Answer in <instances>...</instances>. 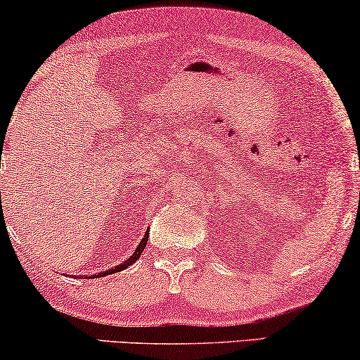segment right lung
<instances>
[{"instance_id":"1","label":"right lung","mask_w":360,"mask_h":360,"mask_svg":"<svg viewBox=\"0 0 360 360\" xmlns=\"http://www.w3.org/2000/svg\"><path fill=\"white\" fill-rule=\"evenodd\" d=\"M147 239H149V231H147V233L144 234V238H142V240L139 243V245H137V249L134 250V254L131 255L129 259L127 260H124V264H121V265H116L115 269H110V270H105V272H100V274H95V275H90V277H85V278H100V277H105V275H111V274H116V272H121V270H124V269H127L129 267V265H132L136 262L137 259L141 257V254H142V250L146 249V244H147Z\"/></svg>"}]
</instances>
